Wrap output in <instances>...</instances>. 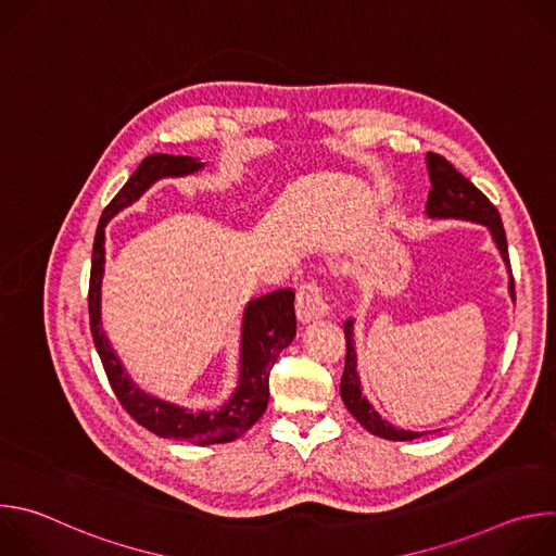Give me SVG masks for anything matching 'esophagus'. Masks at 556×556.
<instances>
[{
  "mask_svg": "<svg viewBox=\"0 0 556 556\" xmlns=\"http://www.w3.org/2000/svg\"><path fill=\"white\" fill-rule=\"evenodd\" d=\"M328 316V301L324 296V288L314 281H307L296 292V319L307 326L321 321Z\"/></svg>",
  "mask_w": 556,
  "mask_h": 556,
  "instance_id": "obj_1",
  "label": "esophagus"
}]
</instances>
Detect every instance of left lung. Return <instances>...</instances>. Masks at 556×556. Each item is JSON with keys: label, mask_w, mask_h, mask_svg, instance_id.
Instances as JSON below:
<instances>
[{"label": "left lung", "mask_w": 556, "mask_h": 556, "mask_svg": "<svg viewBox=\"0 0 556 556\" xmlns=\"http://www.w3.org/2000/svg\"><path fill=\"white\" fill-rule=\"evenodd\" d=\"M427 169H429V180H431V191L427 200L425 213L433 219H466V222H478L484 224L491 230L493 242L508 268L510 281H508V292L515 301V279L510 273V260H508V244H506V232L502 217L493 202L475 187L470 180H466L448 161L438 153H427ZM345 371L341 378V399L350 414L374 435L384 438V440H395V442H405V440H416L427 433L418 431H405L389 425L387 420L380 418V414L369 405L367 395L363 393L361 378L356 371V350H354V319L345 321Z\"/></svg>", "instance_id": "left-lung-1"}]
</instances>
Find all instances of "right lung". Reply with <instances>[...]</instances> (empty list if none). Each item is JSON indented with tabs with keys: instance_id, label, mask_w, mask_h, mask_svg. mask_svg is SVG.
Returning <instances> with one entry per match:
<instances>
[{
	"instance_id": "obj_1",
	"label": "right lung",
	"mask_w": 556,
	"mask_h": 556,
	"mask_svg": "<svg viewBox=\"0 0 556 556\" xmlns=\"http://www.w3.org/2000/svg\"><path fill=\"white\" fill-rule=\"evenodd\" d=\"M204 163L191 155L153 153L147 155L105 206L92 249L90 273V328L97 352L105 367L108 380L125 412L144 429L161 438H172L189 444H222L244 435L268 407V376L270 369L296 334L294 292L290 288L273 290L260 299H253L244 307L242 339H240V378L230 399L217 409H187L142 391L125 371L101 319V286L105 273V226L108 222L134 204L153 182L161 178H182L200 172Z\"/></svg>"
}]
</instances>
